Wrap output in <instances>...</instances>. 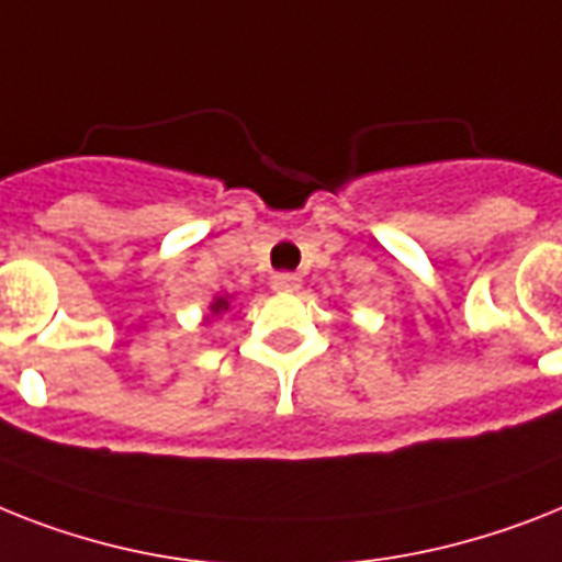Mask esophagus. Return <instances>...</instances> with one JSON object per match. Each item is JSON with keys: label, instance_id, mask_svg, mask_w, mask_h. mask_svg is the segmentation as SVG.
Here are the masks:
<instances>
[{"label": "esophagus", "instance_id": "esophagus-1", "mask_svg": "<svg viewBox=\"0 0 562 562\" xmlns=\"http://www.w3.org/2000/svg\"><path fill=\"white\" fill-rule=\"evenodd\" d=\"M300 285H303V280H300L296 273L280 271L271 277V289L282 291V294H294V291H300Z\"/></svg>", "mask_w": 562, "mask_h": 562}]
</instances>
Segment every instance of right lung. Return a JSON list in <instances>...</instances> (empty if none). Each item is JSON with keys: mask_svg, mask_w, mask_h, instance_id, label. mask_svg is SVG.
<instances>
[{"mask_svg": "<svg viewBox=\"0 0 562 562\" xmlns=\"http://www.w3.org/2000/svg\"><path fill=\"white\" fill-rule=\"evenodd\" d=\"M227 296H216V300H213V305H210V312H213V317H216V314H225L227 312Z\"/></svg>", "mask_w": 562, "mask_h": 562, "instance_id": "1", "label": "right lung"}]
</instances>
